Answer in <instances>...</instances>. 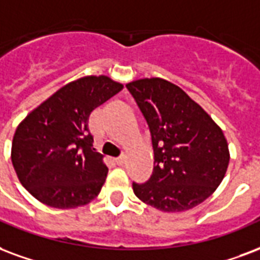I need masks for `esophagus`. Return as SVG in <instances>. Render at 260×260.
Masks as SVG:
<instances>
[{"label":"esophagus","mask_w":260,"mask_h":260,"mask_svg":"<svg viewBox=\"0 0 260 260\" xmlns=\"http://www.w3.org/2000/svg\"><path fill=\"white\" fill-rule=\"evenodd\" d=\"M125 159H126V158H125V155L122 154V155H120L118 158H115V162H117L118 165H122L125 162Z\"/></svg>","instance_id":"34e87169"}]
</instances>
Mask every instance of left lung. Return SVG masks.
Masks as SVG:
<instances>
[{
    "label": "left lung",
    "instance_id": "1",
    "mask_svg": "<svg viewBox=\"0 0 260 260\" xmlns=\"http://www.w3.org/2000/svg\"><path fill=\"white\" fill-rule=\"evenodd\" d=\"M149 124L154 168L134 193L162 212L194 208L216 190L229 167V146L219 125L183 89L162 78L126 84Z\"/></svg>",
    "mask_w": 260,
    "mask_h": 260
}]
</instances>
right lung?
<instances>
[{
	"label": "right lung",
	"instance_id": "add662e5",
	"mask_svg": "<svg viewBox=\"0 0 260 260\" xmlns=\"http://www.w3.org/2000/svg\"><path fill=\"white\" fill-rule=\"evenodd\" d=\"M122 88L110 77H82L55 92L19 124L11 158L32 197L48 207L70 209L101 193L109 168L93 147L88 120Z\"/></svg>",
	"mask_w": 260,
	"mask_h": 260
}]
</instances>
